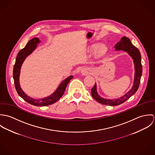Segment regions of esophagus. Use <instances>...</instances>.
Listing matches in <instances>:
<instances>
[{
  "mask_svg": "<svg viewBox=\"0 0 155 155\" xmlns=\"http://www.w3.org/2000/svg\"><path fill=\"white\" fill-rule=\"evenodd\" d=\"M82 73H86V72H87L86 69H82Z\"/></svg>",
  "mask_w": 155,
  "mask_h": 155,
  "instance_id": "1",
  "label": "esophagus"
}]
</instances>
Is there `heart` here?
<instances>
[{
  "instance_id": "b5f03b06",
  "label": "heart",
  "mask_w": 155,
  "mask_h": 155,
  "mask_svg": "<svg viewBox=\"0 0 155 155\" xmlns=\"http://www.w3.org/2000/svg\"><path fill=\"white\" fill-rule=\"evenodd\" d=\"M97 51L99 54H103L106 51V47L104 45H101L97 47Z\"/></svg>"
}]
</instances>
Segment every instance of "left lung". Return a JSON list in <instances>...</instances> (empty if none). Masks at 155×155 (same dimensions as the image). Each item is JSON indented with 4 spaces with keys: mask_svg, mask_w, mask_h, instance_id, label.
<instances>
[{
    "mask_svg": "<svg viewBox=\"0 0 155 155\" xmlns=\"http://www.w3.org/2000/svg\"><path fill=\"white\" fill-rule=\"evenodd\" d=\"M114 47L116 50H124L127 52L134 60L135 72L133 88L125 95L116 100H106L100 97L97 92L96 84H95L94 87L91 89V95L97 101L103 104L113 106L122 104L137 92L140 84V79L142 74V65L140 52L139 50L132 44L130 39L127 37H123L121 39V41L118 42Z\"/></svg>",
    "mask_w": 155,
    "mask_h": 155,
    "instance_id": "8db88e82",
    "label": "left lung"
}]
</instances>
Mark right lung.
Listing matches in <instances>:
<instances>
[{
  "instance_id": "add662e5",
  "label": "right lung",
  "mask_w": 155,
  "mask_h": 155,
  "mask_svg": "<svg viewBox=\"0 0 155 155\" xmlns=\"http://www.w3.org/2000/svg\"><path fill=\"white\" fill-rule=\"evenodd\" d=\"M39 42H40L39 39L38 38H34L30 40L26 45V46L19 51L17 56L15 63L14 66L13 78L14 80V84H15L16 91L18 94V95L22 98V99H24L25 101H27L29 104L33 106H46L54 104L63 95L65 89L67 86V84L73 77L72 76L68 77L66 79H65L64 81L61 82V84L60 85L57 91L52 95L43 99H41V100L33 99L27 96L22 91V89L20 88V84H19V76H20L21 67L25 57L33 51V50L37 46V44H38Z\"/></svg>"
}]
</instances>
